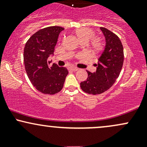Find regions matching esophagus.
I'll return each mask as SVG.
<instances>
[{
    "label": "esophagus",
    "mask_w": 147,
    "mask_h": 147,
    "mask_svg": "<svg viewBox=\"0 0 147 147\" xmlns=\"http://www.w3.org/2000/svg\"><path fill=\"white\" fill-rule=\"evenodd\" d=\"M70 69L72 70V71H77V70H79V68H76V67H71Z\"/></svg>",
    "instance_id": "obj_1"
}]
</instances>
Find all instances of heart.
Instances as JSON below:
<instances>
[{
	"instance_id": "obj_1",
	"label": "heart",
	"mask_w": 147,
	"mask_h": 147,
	"mask_svg": "<svg viewBox=\"0 0 147 147\" xmlns=\"http://www.w3.org/2000/svg\"><path fill=\"white\" fill-rule=\"evenodd\" d=\"M75 33L77 35V36H78V38L80 39L81 41H88L92 38H93V36H95V32H94L93 30L89 28H86V27H83V28H80L77 29L75 31ZM91 45H92V48L94 50H98L102 48V42L99 38H95L92 39Z\"/></svg>"
}]
</instances>
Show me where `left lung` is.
I'll return each instance as SVG.
<instances>
[{
	"mask_svg": "<svg viewBox=\"0 0 147 147\" xmlns=\"http://www.w3.org/2000/svg\"><path fill=\"white\" fill-rule=\"evenodd\" d=\"M100 30L105 37L104 50L95 65L96 71H87V79L80 83L82 90L92 95L103 93L113 85L124 62V49L119 37L106 28Z\"/></svg>",
	"mask_w": 147,
	"mask_h": 147,
	"instance_id": "8db88e82",
	"label": "left lung"
}]
</instances>
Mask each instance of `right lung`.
<instances>
[{
    "mask_svg": "<svg viewBox=\"0 0 147 147\" xmlns=\"http://www.w3.org/2000/svg\"><path fill=\"white\" fill-rule=\"evenodd\" d=\"M59 26H51L38 30L27 41L23 60L27 75L36 90L44 94L54 95L63 88L68 71L57 64L50 65L61 32Z\"/></svg>",
    "mask_w": 147,
    "mask_h": 147,
    "instance_id": "right-lung-1",
    "label": "right lung"
}]
</instances>
